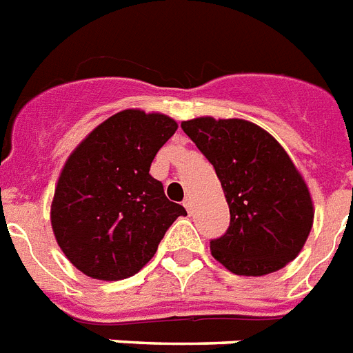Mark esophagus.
<instances>
[{
  "mask_svg": "<svg viewBox=\"0 0 353 353\" xmlns=\"http://www.w3.org/2000/svg\"><path fill=\"white\" fill-rule=\"evenodd\" d=\"M183 207H185V209L191 212V209H192V198L191 196H188L185 200H183Z\"/></svg>",
  "mask_w": 353,
  "mask_h": 353,
  "instance_id": "1",
  "label": "esophagus"
}]
</instances>
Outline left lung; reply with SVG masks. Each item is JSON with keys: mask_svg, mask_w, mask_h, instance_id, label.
<instances>
[{"mask_svg": "<svg viewBox=\"0 0 353 353\" xmlns=\"http://www.w3.org/2000/svg\"><path fill=\"white\" fill-rule=\"evenodd\" d=\"M182 130L214 165L230 209L227 232L210 241L212 257L246 276L291 263L305 245L314 210L284 148L245 119L196 117Z\"/></svg>", "mask_w": 353, "mask_h": 353, "instance_id": "obj_1", "label": "left lung"}]
</instances>
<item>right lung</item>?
Listing matches in <instances>:
<instances>
[{
  "instance_id": "right-lung-1",
  "label": "right lung",
  "mask_w": 353,
  "mask_h": 353,
  "mask_svg": "<svg viewBox=\"0 0 353 353\" xmlns=\"http://www.w3.org/2000/svg\"><path fill=\"white\" fill-rule=\"evenodd\" d=\"M179 125L164 114L123 110L87 135L60 173L51 203L57 243L74 268L98 280L135 275L185 209L150 174Z\"/></svg>"
}]
</instances>
